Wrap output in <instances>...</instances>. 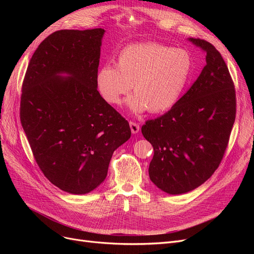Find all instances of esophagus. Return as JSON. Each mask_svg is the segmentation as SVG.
Wrapping results in <instances>:
<instances>
[{"label":"esophagus","mask_w":254,"mask_h":254,"mask_svg":"<svg viewBox=\"0 0 254 254\" xmlns=\"http://www.w3.org/2000/svg\"><path fill=\"white\" fill-rule=\"evenodd\" d=\"M129 126H130V129H131V132L133 134H136L137 132L140 131V126L137 123L135 122H129Z\"/></svg>","instance_id":"1"}]
</instances>
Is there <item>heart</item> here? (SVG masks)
Segmentation results:
<instances>
[{
  "mask_svg": "<svg viewBox=\"0 0 254 254\" xmlns=\"http://www.w3.org/2000/svg\"><path fill=\"white\" fill-rule=\"evenodd\" d=\"M194 63L189 51L160 43H137L119 54L117 66L105 65L98 71L96 82L107 103L120 105L127 99L133 113L164 112L178 102L193 72Z\"/></svg>",
  "mask_w": 254,
  "mask_h": 254,
  "instance_id": "obj_1",
  "label": "heart"
}]
</instances>
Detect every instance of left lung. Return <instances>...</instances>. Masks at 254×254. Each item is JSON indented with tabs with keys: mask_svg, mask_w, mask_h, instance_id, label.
I'll return each instance as SVG.
<instances>
[{
	"mask_svg": "<svg viewBox=\"0 0 254 254\" xmlns=\"http://www.w3.org/2000/svg\"><path fill=\"white\" fill-rule=\"evenodd\" d=\"M205 54L197 80L172 109L142 126L153 147L149 178L170 195L200 187L217 170L235 121V90L228 66L211 43L189 38Z\"/></svg>",
	"mask_w": 254,
	"mask_h": 254,
	"instance_id": "8db88e82",
	"label": "left lung"
}]
</instances>
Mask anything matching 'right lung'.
Wrapping results in <instances>:
<instances>
[{
	"instance_id": "right-lung-1",
	"label": "right lung",
	"mask_w": 254,
	"mask_h": 254,
	"mask_svg": "<svg viewBox=\"0 0 254 254\" xmlns=\"http://www.w3.org/2000/svg\"><path fill=\"white\" fill-rule=\"evenodd\" d=\"M103 28L63 29L29 60L20 118L37 164L66 193L104 182L113 151L130 139L128 122L97 91Z\"/></svg>"
}]
</instances>
